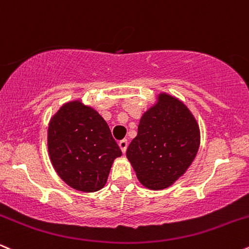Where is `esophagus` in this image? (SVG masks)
Wrapping results in <instances>:
<instances>
[{"mask_svg":"<svg viewBox=\"0 0 249 249\" xmlns=\"http://www.w3.org/2000/svg\"><path fill=\"white\" fill-rule=\"evenodd\" d=\"M119 147L121 149L122 153H125V150H127V147H128V141L127 140H121V141L119 142Z\"/></svg>","mask_w":249,"mask_h":249,"instance_id":"esophagus-1","label":"esophagus"}]
</instances>
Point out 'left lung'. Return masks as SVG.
I'll return each instance as SVG.
<instances>
[{"mask_svg": "<svg viewBox=\"0 0 249 249\" xmlns=\"http://www.w3.org/2000/svg\"><path fill=\"white\" fill-rule=\"evenodd\" d=\"M199 144V125L191 110L176 96L160 92L141 116L125 155L140 183L159 191L185 174Z\"/></svg>", "mask_w": 249, "mask_h": 249, "instance_id": "1", "label": "left lung"}]
</instances>
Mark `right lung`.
Wrapping results in <instances>:
<instances>
[{
  "label": "right lung",
  "mask_w": 249,
  "mask_h": 249,
  "mask_svg": "<svg viewBox=\"0 0 249 249\" xmlns=\"http://www.w3.org/2000/svg\"><path fill=\"white\" fill-rule=\"evenodd\" d=\"M48 150L61 180L81 192L104 188L114 160L122 155L107 122L81 99L65 102L51 116Z\"/></svg>",
  "instance_id": "right-lung-1"
}]
</instances>
